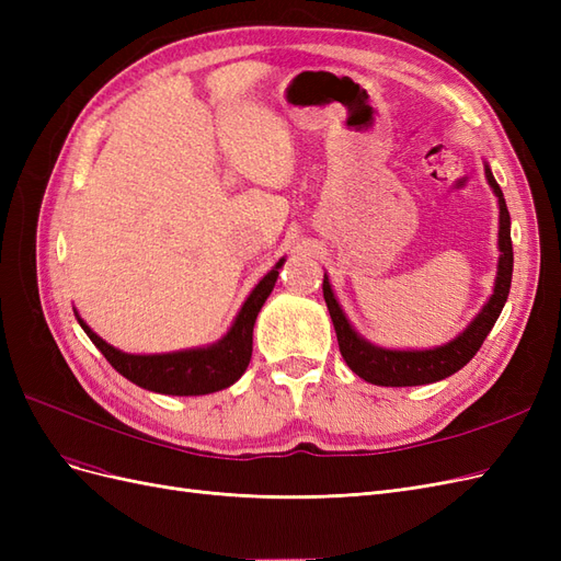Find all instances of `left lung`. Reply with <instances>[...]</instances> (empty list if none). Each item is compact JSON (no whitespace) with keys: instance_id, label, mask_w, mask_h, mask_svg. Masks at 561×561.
<instances>
[{"instance_id":"left-lung-1","label":"left lung","mask_w":561,"mask_h":561,"mask_svg":"<svg viewBox=\"0 0 561 561\" xmlns=\"http://www.w3.org/2000/svg\"><path fill=\"white\" fill-rule=\"evenodd\" d=\"M486 182L491 190L499 196V271H496V283H494V295L482 307V311L472 318L470 325L458 334L451 342L426 348V351H393V348H381L369 344L358 332L351 328L348 318L344 316L342 307L332 293V285L322 278V297H325L330 318L334 322L339 351H342L346 365L358 375L360 379L375 383V386H423L433 383L439 379L451 377L454 371L468 365L474 353L480 351L484 344L486 334L494 328L499 320L507 293H511V280H513V241H511V213H507L505 198L499 182L491 175V168L484 165Z\"/></svg>"}]
</instances>
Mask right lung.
<instances>
[{"label": "right lung", "mask_w": 561, "mask_h": 561, "mask_svg": "<svg viewBox=\"0 0 561 561\" xmlns=\"http://www.w3.org/2000/svg\"><path fill=\"white\" fill-rule=\"evenodd\" d=\"M285 260H280L268 274L254 285L250 297L243 301V307L236 316L229 332L219 342L175 351V353H157V355H133L114 348L105 339H100L81 316L75 311L79 325L89 334L91 342L105 355L107 363L118 371V375L133 381L135 386L154 390L163 396H208L215 390L229 388L231 383L243 377L252 355V328L257 320L260 309L264 307L266 297L271 295L278 278V271Z\"/></svg>", "instance_id": "1"}]
</instances>
